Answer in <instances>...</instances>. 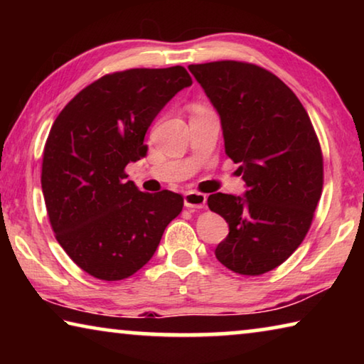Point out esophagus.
Masks as SVG:
<instances>
[{"instance_id": "34e87169", "label": "esophagus", "mask_w": 364, "mask_h": 364, "mask_svg": "<svg viewBox=\"0 0 364 364\" xmlns=\"http://www.w3.org/2000/svg\"><path fill=\"white\" fill-rule=\"evenodd\" d=\"M207 204V196L197 191H188L184 194V205L188 208H204Z\"/></svg>"}]
</instances>
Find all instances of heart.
<instances>
[{"instance_id": "heart-1", "label": "heart", "mask_w": 364, "mask_h": 364, "mask_svg": "<svg viewBox=\"0 0 364 364\" xmlns=\"http://www.w3.org/2000/svg\"><path fill=\"white\" fill-rule=\"evenodd\" d=\"M197 109H204V107H200V106H196V107H194V110H197Z\"/></svg>"}]
</instances>
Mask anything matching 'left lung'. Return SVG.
Returning a JSON list of instances; mask_svg holds the SVG:
<instances>
[{"instance_id":"8db88e82","label":"left lung","mask_w":364,"mask_h":364,"mask_svg":"<svg viewBox=\"0 0 364 364\" xmlns=\"http://www.w3.org/2000/svg\"><path fill=\"white\" fill-rule=\"evenodd\" d=\"M188 69L217 109L225 152L247 191L210 194L230 234L215 255L228 269L260 276L291 257L310 230L323 191V154L294 91L263 67L239 60Z\"/></svg>"}]
</instances>
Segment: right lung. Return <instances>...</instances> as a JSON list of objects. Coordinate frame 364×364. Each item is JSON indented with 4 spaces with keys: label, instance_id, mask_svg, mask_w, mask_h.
Returning a JSON list of instances; mask_svg holds the SVG:
<instances>
[{
    "label": "right lung",
    "instance_id": "add662e5",
    "mask_svg": "<svg viewBox=\"0 0 364 364\" xmlns=\"http://www.w3.org/2000/svg\"><path fill=\"white\" fill-rule=\"evenodd\" d=\"M191 85L181 65L109 73L53 123L41 165L49 223L65 254L97 279L120 281L143 268L183 210V196L141 193L125 167L146 156L147 128Z\"/></svg>",
    "mask_w": 364,
    "mask_h": 364
}]
</instances>
